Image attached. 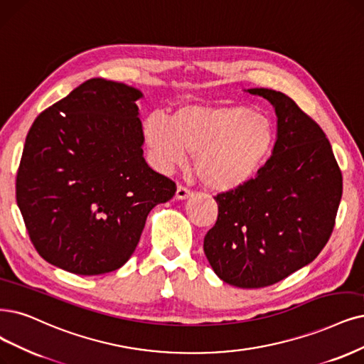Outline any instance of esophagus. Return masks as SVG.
Masks as SVG:
<instances>
[{
    "label": "esophagus",
    "mask_w": 364,
    "mask_h": 364,
    "mask_svg": "<svg viewBox=\"0 0 364 364\" xmlns=\"http://www.w3.org/2000/svg\"><path fill=\"white\" fill-rule=\"evenodd\" d=\"M192 195H193V192L191 189H187V187H184V186H178L177 187V192H175V198L181 199V200L191 198Z\"/></svg>",
    "instance_id": "34e87169"
}]
</instances>
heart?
Returning a JSON list of instances; mask_svg holds the SVG:
<instances>
[{
    "label": "heart",
    "instance_id": "1",
    "mask_svg": "<svg viewBox=\"0 0 364 364\" xmlns=\"http://www.w3.org/2000/svg\"><path fill=\"white\" fill-rule=\"evenodd\" d=\"M142 136L159 169L180 166L193 154L200 181L213 191H231L270 156L274 127L265 114L246 106L187 103L169 117L148 115Z\"/></svg>",
    "mask_w": 364,
    "mask_h": 364
}]
</instances>
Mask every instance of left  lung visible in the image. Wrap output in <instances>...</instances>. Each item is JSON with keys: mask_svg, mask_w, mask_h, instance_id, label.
Segmentation results:
<instances>
[{"mask_svg": "<svg viewBox=\"0 0 364 364\" xmlns=\"http://www.w3.org/2000/svg\"><path fill=\"white\" fill-rule=\"evenodd\" d=\"M274 106L273 153L250 178L214 196L218 220L204 237L205 257L223 282L255 289L311 264L333 232L342 172L326 133L284 92L247 90Z\"/></svg>", "mask_w": 364, "mask_h": 364, "instance_id": "1", "label": "left lung"}]
</instances>
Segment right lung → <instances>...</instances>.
Listing matches in <instances>:
<instances>
[{"label": "right lung", "instance_id": "obj_1", "mask_svg": "<svg viewBox=\"0 0 364 364\" xmlns=\"http://www.w3.org/2000/svg\"><path fill=\"white\" fill-rule=\"evenodd\" d=\"M136 88L92 77L26 134L16 200L40 257L80 276L118 270L177 186L146 165Z\"/></svg>", "mask_w": 364, "mask_h": 364}]
</instances>
